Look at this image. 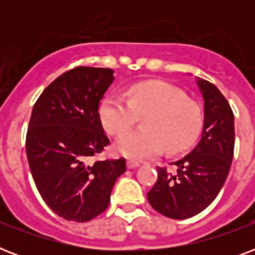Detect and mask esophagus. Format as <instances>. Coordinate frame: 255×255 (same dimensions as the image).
<instances>
[{"mask_svg": "<svg viewBox=\"0 0 255 255\" xmlns=\"http://www.w3.org/2000/svg\"><path fill=\"white\" fill-rule=\"evenodd\" d=\"M140 164L137 161H133V160H128L127 161V168L128 169H133V168H137Z\"/></svg>", "mask_w": 255, "mask_h": 255, "instance_id": "1", "label": "esophagus"}]
</instances>
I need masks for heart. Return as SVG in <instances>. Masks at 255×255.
<instances>
[{"instance_id":"b5f03b06","label":"heart","mask_w":255,"mask_h":255,"mask_svg":"<svg viewBox=\"0 0 255 255\" xmlns=\"http://www.w3.org/2000/svg\"><path fill=\"white\" fill-rule=\"evenodd\" d=\"M146 115L144 128L128 132L139 116ZM102 126L110 135H122L115 147L133 160L156 156L167 148L170 153L185 151L196 141L204 124L201 107L186 99L181 90L161 81L136 83L127 98L106 96L99 107Z\"/></svg>"}]
</instances>
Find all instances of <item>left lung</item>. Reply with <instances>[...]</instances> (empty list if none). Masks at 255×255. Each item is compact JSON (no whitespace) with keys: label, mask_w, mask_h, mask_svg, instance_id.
Returning <instances> with one entry per match:
<instances>
[{"label":"left lung","mask_w":255,"mask_h":255,"mask_svg":"<svg viewBox=\"0 0 255 255\" xmlns=\"http://www.w3.org/2000/svg\"><path fill=\"white\" fill-rule=\"evenodd\" d=\"M204 98V128L194 149L174 161L176 173L157 167L148 192L151 206L165 217H193L214 201L229 173L234 152V115L228 100L210 82L197 78Z\"/></svg>","instance_id":"obj_1"}]
</instances>
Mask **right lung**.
I'll return each instance as SVG.
<instances>
[{"mask_svg": "<svg viewBox=\"0 0 255 255\" xmlns=\"http://www.w3.org/2000/svg\"><path fill=\"white\" fill-rule=\"evenodd\" d=\"M111 69L75 67L38 98L26 135V155L38 192L67 221H90L107 209L126 159L91 163L110 144L99 103L114 82Z\"/></svg>", "mask_w": 255, "mask_h": 255, "instance_id": "1", "label": "right lung"}]
</instances>
